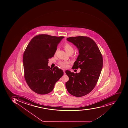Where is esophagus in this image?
I'll use <instances>...</instances> for the list:
<instances>
[{"mask_svg":"<svg viewBox=\"0 0 128 128\" xmlns=\"http://www.w3.org/2000/svg\"><path fill=\"white\" fill-rule=\"evenodd\" d=\"M62 70L64 71V74H66V72H65V71H66V70H64V69H62Z\"/></svg>","mask_w":128,"mask_h":128,"instance_id":"1","label":"esophagus"}]
</instances>
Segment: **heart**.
I'll return each instance as SVG.
<instances>
[{
    "label": "heart",
    "instance_id": "obj_1",
    "mask_svg": "<svg viewBox=\"0 0 128 128\" xmlns=\"http://www.w3.org/2000/svg\"><path fill=\"white\" fill-rule=\"evenodd\" d=\"M64 47L66 52H68V54H72L74 53V48L70 44H65L64 45ZM57 51H58V50H56V54L57 52ZM69 63H70L69 62H66V61H60L58 62V64L62 68H66L68 67V65Z\"/></svg>",
    "mask_w": 128,
    "mask_h": 128
}]
</instances>
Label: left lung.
<instances>
[{
    "mask_svg": "<svg viewBox=\"0 0 128 128\" xmlns=\"http://www.w3.org/2000/svg\"><path fill=\"white\" fill-rule=\"evenodd\" d=\"M66 40L76 46L79 52L72 68H79L81 70L76 74L66 71L69 77L66 87L73 96H84L90 92L96 85L103 66L102 56L96 43L89 37H72Z\"/></svg>",
    "mask_w": 128,
    "mask_h": 128,
    "instance_id": "1",
    "label": "left lung"
}]
</instances>
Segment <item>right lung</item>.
<instances>
[{"label": "right lung", "mask_w": 128, "mask_h": 128, "mask_svg": "<svg viewBox=\"0 0 128 128\" xmlns=\"http://www.w3.org/2000/svg\"><path fill=\"white\" fill-rule=\"evenodd\" d=\"M64 38L40 34L33 38L27 46L23 56L24 77L34 92L40 94L50 93L64 75L58 66L52 69L48 64Z\"/></svg>", "instance_id": "1"}]
</instances>
